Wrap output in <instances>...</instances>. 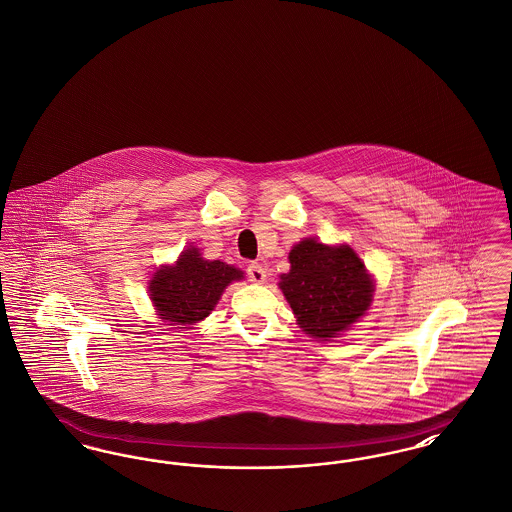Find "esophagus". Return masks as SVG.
I'll list each match as a JSON object with an SVG mask.
<instances>
[{
	"mask_svg": "<svg viewBox=\"0 0 512 512\" xmlns=\"http://www.w3.org/2000/svg\"><path fill=\"white\" fill-rule=\"evenodd\" d=\"M247 278L253 282V284H263L267 280V270L263 268V265L259 263H251L247 267Z\"/></svg>",
	"mask_w": 512,
	"mask_h": 512,
	"instance_id": "esophagus-1",
	"label": "esophagus"
}]
</instances>
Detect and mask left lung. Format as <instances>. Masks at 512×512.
<instances>
[{
	"label": "left lung",
	"instance_id": "1",
	"mask_svg": "<svg viewBox=\"0 0 512 512\" xmlns=\"http://www.w3.org/2000/svg\"><path fill=\"white\" fill-rule=\"evenodd\" d=\"M290 263L280 288L299 326L313 338H340L370 307L372 280L351 247L303 240L290 251Z\"/></svg>",
	"mask_w": 512,
	"mask_h": 512
}]
</instances>
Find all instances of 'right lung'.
Segmentation results:
<instances>
[{"mask_svg": "<svg viewBox=\"0 0 512 512\" xmlns=\"http://www.w3.org/2000/svg\"><path fill=\"white\" fill-rule=\"evenodd\" d=\"M244 272L222 261H205L199 251L186 249L174 267H163L153 274L149 292L165 320L172 324H192L207 317L232 282Z\"/></svg>", "mask_w": 512, "mask_h": 512, "instance_id": "1", "label": "right lung"}]
</instances>
